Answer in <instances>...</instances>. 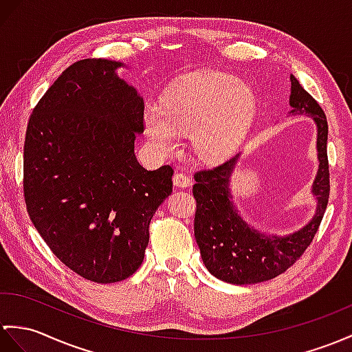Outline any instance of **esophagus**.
Wrapping results in <instances>:
<instances>
[{"mask_svg":"<svg viewBox=\"0 0 352 352\" xmlns=\"http://www.w3.org/2000/svg\"><path fill=\"white\" fill-rule=\"evenodd\" d=\"M174 186L175 187H182V189H186V187H190L192 186V178L183 174V173H175L174 175Z\"/></svg>","mask_w":352,"mask_h":352,"instance_id":"obj_1","label":"esophagus"}]
</instances>
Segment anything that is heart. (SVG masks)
<instances>
[{
    "label": "heart",
    "instance_id": "b5f03b06",
    "mask_svg": "<svg viewBox=\"0 0 352 352\" xmlns=\"http://www.w3.org/2000/svg\"><path fill=\"white\" fill-rule=\"evenodd\" d=\"M255 109V91L240 78L220 72L192 73L166 89L160 106H146L145 133L162 153L175 151L178 133L189 135L196 157L216 162L241 144Z\"/></svg>",
    "mask_w": 352,
    "mask_h": 352
}]
</instances>
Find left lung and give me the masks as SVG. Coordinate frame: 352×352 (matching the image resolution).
I'll return each instance as SVG.
<instances>
[{
	"label": "left lung",
	"mask_w": 352,
	"mask_h": 352,
	"mask_svg": "<svg viewBox=\"0 0 352 352\" xmlns=\"http://www.w3.org/2000/svg\"><path fill=\"white\" fill-rule=\"evenodd\" d=\"M289 117L307 116L316 127L318 169L310 193L316 201L312 219L289 234H268L252 226L236 210L231 195V179L241 153L210 170L195 175L196 199L195 239L208 272L234 285H250L273 279L287 272L312 243L327 208L330 193L327 160V126L321 106L291 75Z\"/></svg>",
	"instance_id": "8db88e82"
}]
</instances>
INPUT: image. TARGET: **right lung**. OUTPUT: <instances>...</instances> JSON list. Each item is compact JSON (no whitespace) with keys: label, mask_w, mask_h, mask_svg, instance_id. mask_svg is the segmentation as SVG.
<instances>
[{"label":"right lung","mask_w":352,"mask_h":352,"mask_svg":"<svg viewBox=\"0 0 352 352\" xmlns=\"http://www.w3.org/2000/svg\"><path fill=\"white\" fill-rule=\"evenodd\" d=\"M121 67L88 58L65 69L32 111L23 146L31 222L63 264L97 283L136 272L173 192V168L146 170L135 156L144 99Z\"/></svg>","instance_id":"right-lung-1"}]
</instances>
